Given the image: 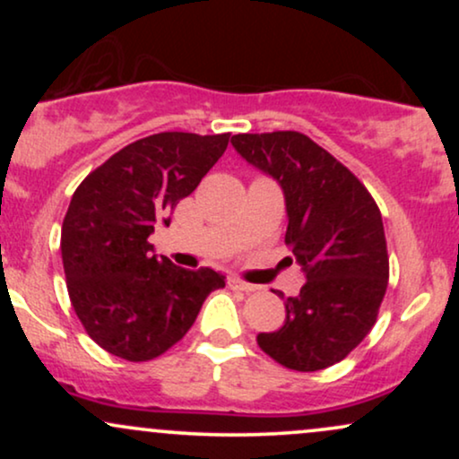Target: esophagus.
Masks as SVG:
<instances>
[{
    "mask_svg": "<svg viewBox=\"0 0 459 459\" xmlns=\"http://www.w3.org/2000/svg\"><path fill=\"white\" fill-rule=\"evenodd\" d=\"M229 287L237 289V291H255L256 284L241 281V278H237V276H230V278H229Z\"/></svg>",
    "mask_w": 459,
    "mask_h": 459,
    "instance_id": "1",
    "label": "esophagus"
}]
</instances>
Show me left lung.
I'll return each mask as SVG.
<instances>
[{"label": "left lung", "instance_id": "1", "mask_svg": "<svg viewBox=\"0 0 459 459\" xmlns=\"http://www.w3.org/2000/svg\"><path fill=\"white\" fill-rule=\"evenodd\" d=\"M230 144L284 194L293 261L307 284L284 299L287 317L256 343L293 371L341 362L368 334L388 287V255L376 200L328 151L298 131L239 134Z\"/></svg>", "mask_w": 459, "mask_h": 459}]
</instances>
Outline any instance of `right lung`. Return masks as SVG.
I'll use <instances>...</instances> for the list:
<instances>
[{
	"label": "right lung",
	"mask_w": 459,
	"mask_h": 459,
	"mask_svg": "<svg viewBox=\"0 0 459 459\" xmlns=\"http://www.w3.org/2000/svg\"><path fill=\"white\" fill-rule=\"evenodd\" d=\"M230 134L163 131L125 146L73 194L62 222V263L79 321L109 354L161 356L196 321L224 273L183 270L157 256L149 237L170 226L178 200L224 155Z\"/></svg>",
	"instance_id": "1"
}]
</instances>
